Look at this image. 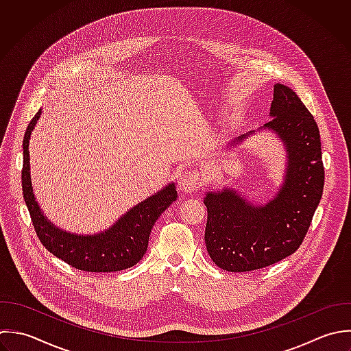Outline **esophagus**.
I'll return each mask as SVG.
<instances>
[{
  "instance_id": "esophagus-1",
  "label": "esophagus",
  "mask_w": 351,
  "mask_h": 351,
  "mask_svg": "<svg viewBox=\"0 0 351 351\" xmlns=\"http://www.w3.org/2000/svg\"><path fill=\"white\" fill-rule=\"evenodd\" d=\"M201 186V178H199V172L195 169H190L186 171L180 175L179 179V187L182 191L184 193H193L194 190H197Z\"/></svg>"
}]
</instances>
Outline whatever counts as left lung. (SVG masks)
Returning a JSON list of instances; mask_svg holds the SVG:
<instances>
[{
  "mask_svg": "<svg viewBox=\"0 0 351 351\" xmlns=\"http://www.w3.org/2000/svg\"><path fill=\"white\" fill-rule=\"evenodd\" d=\"M272 130L286 146L285 182L274 199L252 205L235 190L206 193L205 243L213 263L228 272H249L269 267L295 253L320 204L324 165L319 127L290 87L276 83L271 105ZM243 134L231 146L249 138Z\"/></svg>",
  "mask_w": 351,
  "mask_h": 351,
  "instance_id": "left-lung-1",
  "label": "left lung"
}]
</instances>
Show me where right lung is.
I'll return each mask as SVG.
<instances>
[{"label": "right lung", "mask_w": 351, "mask_h": 351, "mask_svg": "<svg viewBox=\"0 0 351 351\" xmlns=\"http://www.w3.org/2000/svg\"><path fill=\"white\" fill-rule=\"evenodd\" d=\"M40 109L29 121L23 139L21 187L32 226L40 243L57 258L84 272H117L138 264L147 250L156 220L178 198L169 183L154 195L131 208L110 228L94 235H76L57 228L42 213L32 191L29 175V136L40 116Z\"/></svg>", "instance_id": "add662e5"}]
</instances>
